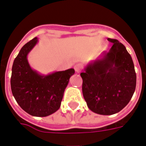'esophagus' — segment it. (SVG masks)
<instances>
[{
    "label": "esophagus",
    "mask_w": 146,
    "mask_h": 146,
    "mask_svg": "<svg viewBox=\"0 0 146 146\" xmlns=\"http://www.w3.org/2000/svg\"><path fill=\"white\" fill-rule=\"evenodd\" d=\"M74 69H75L76 73H79L81 72V65L79 64H76L75 66H74Z\"/></svg>",
    "instance_id": "34e87169"
}]
</instances>
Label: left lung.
<instances>
[{
    "instance_id": "obj_1",
    "label": "left lung",
    "mask_w": 146,
    "mask_h": 146,
    "mask_svg": "<svg viewBox=\"0 0 146 146\" xmlns=\"http://www.w3.org/2000/svg\"><path fill=\"white\" fill-rule=\"evenodd\" d=\"M98 58L88 63L80 76L88 107L97 114L110 115L127 105L136 89L137 75L131 54L115 39Z\"/></svg>"
}]
</instances>
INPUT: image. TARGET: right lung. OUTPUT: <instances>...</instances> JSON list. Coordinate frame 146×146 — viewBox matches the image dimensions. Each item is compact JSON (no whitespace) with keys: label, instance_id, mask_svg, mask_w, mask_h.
<instances>
[{"label":"right lung","instance_id":"right-lung-1","mask_svg":"<svg viewBox=\"0 0 146 146\" xmlns=\"http://www.w3.org/2000/svg\"><path fill=\"white\" fill-rule=\"evenodd\" d=\"M38 41L35 37L21 48L13 61L10 85L14 98L24 111L31 115L46 117L58 110L75 70L70 68L44 75L32 69L28 55Z\"/></svg>","mask_w":146,"mask_h":146}]
</instances>
